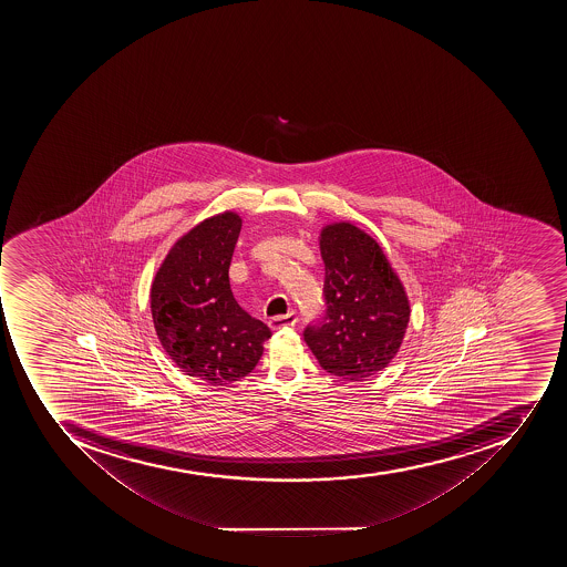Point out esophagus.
<instances>
[{
    "label": "esophagus",
    "instance_id": "obj_1",
    "mask_svg": "<svg viewBox=\"0 0 567 567\" xmlns=\"http://www.w3.org/2000/svg\"><path fill=\"white\" fill-rule=\"evenodd\" d=\"M298 322V316L296 312L286 313V316L271 317L269 319V326L272 330H280V328H287V326H295Z\"/></svg>",
    "mask_w": 567,
    "mask_h": 567
}]
</instances>
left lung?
Here are the masks:
<instances>
[{"instance_id":"8db88e82","label":"left lung","mask_w":567,"mask_h":567,"mask_svg":"<svg viewBox=\"0 0 567 567\" xmlns=\"http://www.w3.org/2000/svg\"><path fill=\"white\" fill-rule=\"evenodd\" d=\"M319 248L326 316L307 326L305 342L326 372L363 381L398 354L410 322V299L381 246L357 225H326Z\"/></svg>"}]
</instances>
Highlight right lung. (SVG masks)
<instances>
[{
	"label": "right lung",
	"instance_id": "obj_1",
	"mask_svg": "<svg viewBox=\"0 0 567 567\" xmlns=\"http://www.w3.org/2000/svg\"><path fill=\"white\" fill-rule=\"evenodd\" d=\"M241 225L234 210L204 219L178 237L152 280V321L161 346L178 369L210 386L250 374L271 337L230 289L228 268Z\"/></svg>",
	"mask_w": 567,
	"mask_h": 567
}]
</instances>
